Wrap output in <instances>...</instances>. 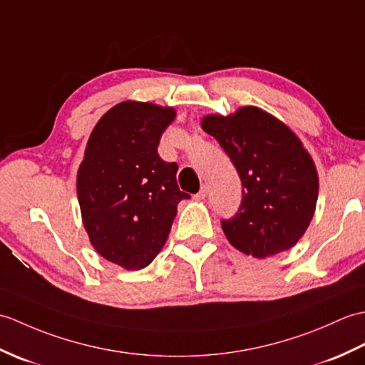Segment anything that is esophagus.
<instances>
[{
  "label": "esophagus",
  "mask_w": 365,
  "mask_h": 365,
  "mask_svg": "<svg viewBox=\"0 0 365 365\" xmlns=\"http://www.w3.org/2000/svg\"><path fill=\"white\" fill-rule=\"evenodd\" d=\"M206 197H207V187H206V185H203V187H201L200 192L195 195V198L197 200H205Z\"/></svg>",
  "instance_id": "1"
}]
</instances>
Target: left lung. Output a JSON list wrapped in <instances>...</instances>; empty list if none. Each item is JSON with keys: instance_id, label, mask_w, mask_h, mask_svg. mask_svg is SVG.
Segmentation results:
<instances>
[{"instance_id": "1", "label": "left lung", "mask_w": 365, "mask_h": 365, "mask_svg": "<svg viewBox=\"0 0 365 365\" xmlns=\"http://www.w3.org/2000/svg\"><path fill=\"white\" fill-rule=\"evenodd\" d=\"M201 128L220 143L242 181V205L222 220L230 244L264 259L292 248L309 226L319 175L309 153L287 125L256 106L210 114Z\"/></svg>"}]
</instances>
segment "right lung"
<instances>
[{
    "label": "right lung",
    "mask_w": 365,
    "mask_h": 365,
    "mask_svg": "<svg viewBox=\"0 0 365 365\" xmlns=\"http://www.w3.org/2000/svg\"><path fill=\"white\" fill-rule=\"evenodd\" d=\"M173 108L123 101L104 114L88 137L76 178L84 228L98 253L126 270L147 267L167 242L178 203L175 162L158 155Z\"/></svg>",
    "instance_id": "add662e5"
}]
</instances>
